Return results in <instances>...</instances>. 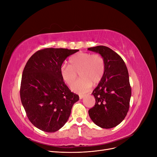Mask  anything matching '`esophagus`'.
<instances>
[{
  "label": "esophagus",
  "mask_w": 157,
  "mask_h": 157,
  "mask_svg": "<svg viewBox=\"0 0 157 157\" xmlns=\"http://www.w3.org/2000/svg\"><path fill=\"white\" fill-rule=\"evenodd\" d=\"M84 96H85L84 95H80V96H79V99H82Z\"/></svg>",
  "instance_id": "esophagus-1"
}]
</instances>
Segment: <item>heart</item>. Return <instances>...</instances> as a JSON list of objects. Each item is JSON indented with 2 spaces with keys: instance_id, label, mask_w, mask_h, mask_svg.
Masks as SVG:
<instances>
[{
  "instance_id": "1",
  "label": "heart",
  "mask_w": 157,
  "mask_h": 157,
  "mask_svg": "<svg viewBox=\"0 0 157 157\" xmlns=\"http://www.w3.org/2000/svg\"><path fill=\"white\" fill-rule=\"evenodd\" d=\"M105 71V62L101 55L79 52L70 58L69 65L61 66L60 75L64 82L71 86L78 72L81 78L72 83L71 89L74 92L84 94L89 91L92 83L96 84L101 81Z\"/></svg>"
}]
</instances>
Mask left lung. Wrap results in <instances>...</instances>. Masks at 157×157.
Segmentation results:
<instances>
[{"instance_id": "left-lung-1", "label": "left lung", "mask_w": 157, "mask_h": 157, "mask_svg": "<svg viewBox=\"0 0 157 157\" xmlns=\"http://www.w3.org/2000/svg\"><path fill=\"white\" fill-rule=\"evenodd\" d=\"M88 50L100 54L105 62V74L92 93L96 103L88 114L97 126L109 129L119 124L129 110V75L124 60L111 48L98 46Z\"/></svg>"}]
</instances>
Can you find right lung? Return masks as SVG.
<instances>
[{
    "label": "right lung",
    "instance_id": "obj_1",
    "mask_svg": "<svg viewBox=\"0 0 157 157\" xmlns=\"http://www.w3.org/2000/svg\"><path fill=\"white\" fill-rule=\"evenodd\" d=\"M78 50L44 48L27 61L23 71L20 98L32 124L46 132H54L67 121L77 94L71 92L60 75V67Z\"/></svg>",
    "mask_w": 157,
    "mask_h": 157
}]
</instances>
